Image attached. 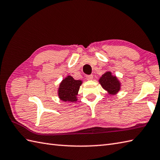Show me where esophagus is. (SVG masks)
I'll list each match as a JSON object with an SVG mask.
<instances>
[{"instance_id": "obj_1", "label": "esophagus", "mask_w": 160, "mask_h": 160, "mask_svg": "<svg viewBox=\"0 0 160 160\" xmlns=\"http://www.w3.org/2000/svg\"><path fill=\"white\" fill-rule=\"evenodd\" d=\"M86 78L88 80H92L93 79V75L92 74H88V75H86Z\"/></svg>"}]
</instances>
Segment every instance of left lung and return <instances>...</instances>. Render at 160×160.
<instances>
[{
	"instance_id": "obj_1",
	"label": "left lung",
	"mask_w": 160,
	"mask_h": 160,
	"mask_svg": "<svg viewBox=\"0 0 160 160\" xmlns=\"http://www.w3.org/2000/svg\"><path fill=\"white\" fill-rule=\"evenodd\" d=\"M102 87L103 89L107 90L110 94H115L118 92L120 83L116 77H113L110 72H107L103 74L99 79Z\"/></svg>"
}]
</instances>
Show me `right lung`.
<instances>
[{
	"mask_svg": "<svg viewBox=\"0 0 160 160\" xmlns=\"http://www.w3.org/2000/svg\"><path fill=\"white\" fill-rule=\"evenodd\" d=\"M81 83V81L75 80L71 76H68L60 83L58 90L59 98L63 101H77L76 96L78 94Z\"/></svg>",
	"mask_w": 160,
	"mask_h": 160,
	"instance_id": "obj_1",
	"label": "right lung"
}]
</instances>
